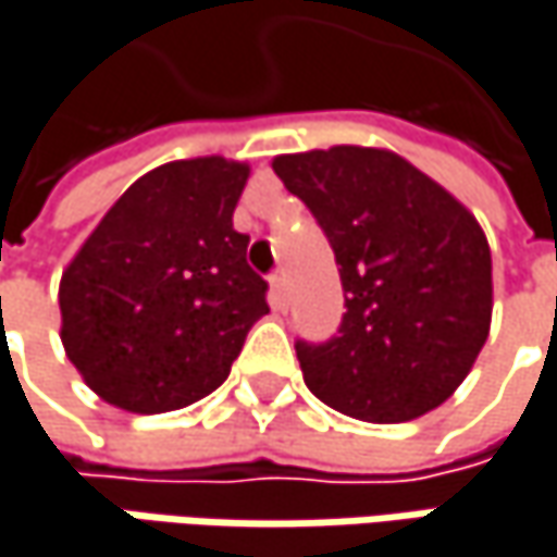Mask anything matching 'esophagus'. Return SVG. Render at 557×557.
Masks as SVG:
<instances>
[{"mask_svg": "<svg viewBox=\"0 0 557 557\" xmlns=\"http://www.w3.org/2000/svg\"><path fill=\"white\" fill-rule=\"evenodd\" d=\"M271 302H274V309H286V280H283V274H274L271 277Z\"/></svg>", "mask_w": 557, "mask_h": 557, "instance_id": "34e87169", "label": "esophagus"}]
</instances>
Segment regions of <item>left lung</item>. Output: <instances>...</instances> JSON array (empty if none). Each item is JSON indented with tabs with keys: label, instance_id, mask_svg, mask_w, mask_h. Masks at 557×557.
<instances>
[{
	"label": "left lung",
	"instance_id": "left-lung-1",
	"mask_svg": "<svg viewBox=\"0 0 557 557\" xmlns=\"http://www.w3.org/2000/svg\"><path fill=\"white\" fill-rule=\"evenodd\" d=\"M274 173L318 220L344 283V321L296 341L309 391L366 422L442 407L492 321V251L475 216L391 150L283 153Z\"/></svg>",
	"mask_w": 557,
	"mask_h": 557
}]
</instances>
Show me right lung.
Returning <instances> with one entry per match:
<instances>
[{
    "mask_svg": "<svg viewBox=\"0 0 557 557\" xmlns=\"http://www.w3.org/2000/svg\"><path fill=\"white\" fill-rule=\"evenodd\" d=\"M246 180V163L223 157L150 170L62 274V344L107 404L166 412L208 397L271 311L233 230Z\"/></svg>",
    "mask_w": 557,
    "mask_h": 557,
    "instance_id": "obj_1",
    "label": "right lung"
}]
</instances>
